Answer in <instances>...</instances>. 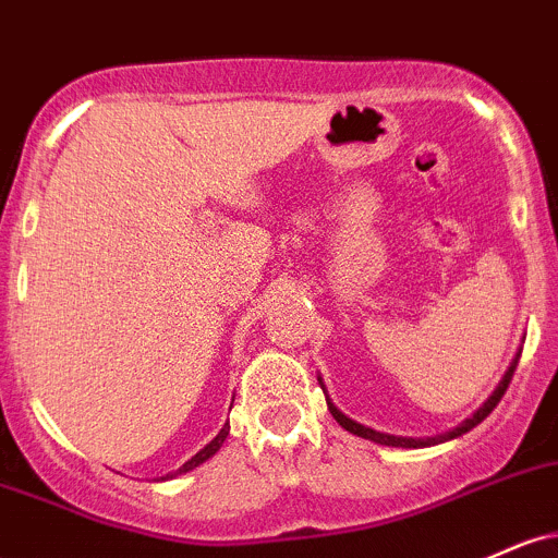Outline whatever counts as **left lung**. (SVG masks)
Listing matches in <instances>:
<instances>
[{"instance_id": "obj_1", "label": "left lung", "mask_w": 558, "mask_h": 558, "mask_svg": "<svg viewBox=\"0 0 558 558\" xmlns=\"http://www.w3.org/2000/svg\"><path fill=\"white\" fill-rule=\"evenodd\" d=\"M519 354H522V349H519V352L513 354L511 365H508V368H506L504 378H500V381H498V387L493 389V395H489L487 400L482 402V405L476 408L474 413H471L466 421H461V424H458L456 428H450V432L434 434V437H397V434L376 432V428H371V426H363V424H357V421H352V418H349V415L341 413V410L336 408L333 402H330V397H328V395H326V402H328V410H330V415H333V418L339 421V426H341V428H347L349 434H357V437H363V439H371V442H376V445H389V448H432V445H442V442H450V439H456V437H461V434L471 432V428H474L476 424H482V421H485L487 415L493 413V408L498 405V402H500V397H504V391L508 389V381H511L513 371H517ZM317 381H320L323 391H326V384H323V378H320V376H317Z\"/></svg>"}]
</instances>
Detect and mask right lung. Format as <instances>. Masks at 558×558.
Returning <instances> with one entry per match:
<instances>
[{"mask_svg": "<svg viewBox=\"0 0 558 558\" xmlns=\"http://www.w3.org/2000/svg\"><path fill=\"white\" fill-rule=\"evenodd\" d=\"M230 408H232V405H230ZM228 434H230V426L225 424L222 428H219V434H217V437H214L211 442L206 445L204 450H198V452H195V456L190 458L187 463H182L180 469H177V471H171V474H167V476H161V480H174V476H180V474H187V471H193L195 466H201V463H206V461H209V458L214 456V452H217L219 448H222V445H225V439H228Z\"/></svg>", "mask_w": 558, "mask_h": 558, "instance_id": "right-lung-1", "label": "right lung"}]
</instances>
